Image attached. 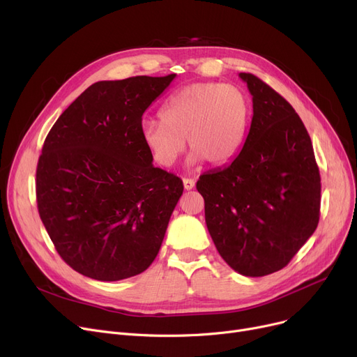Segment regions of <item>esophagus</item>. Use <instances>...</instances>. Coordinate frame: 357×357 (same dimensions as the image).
Listing matches in <instances>:
<instances>
[{"label":"esophagus","instance_id":"1","mask_svg":"<svg viewBox=\"0 0 357 357\" xmlns=\"http://www.w3.org/2000/svg\"><path fill=\"white\" fill-rule=\"evenodd\" d=\"M182 182H183V188L187 190V191H190V190H192L195 187V181L191 179V178H183Z\"/></svg>","mask_w":357,"mask_h":357}]
</instances>
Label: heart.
Returning a JSON list of instances; mask_svg holds the SVG:
<instances>
[{"label":"heart","mask_w":357,"mask_h":357,"mask_svg":"<svg viewBox=\"0 0 357 357\" xmlns=\"http://www.w3.org/2000/svg\"><path fill=\"white\" fill-rule=\"evenodd\" d=\"M250 102L231 84L199 82L176 90L162 106L160 119L142 122L140 135L151 160L172 166L185 149L191 147L188 163L223 165L239 151Z\"/></svg>","instance_id":"1"}]
</instances>
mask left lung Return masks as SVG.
Listing matches in <instances>:
<instances>
[{
	"mask_svg": "<svg viewBox=\"0 0 357 357\" xmlns=\"http://www.w3.org/2000/svg\"><path fill=\"white\" fill-rule=\"evenodd\" d=\"M252 121L238 156L201 175L197 190L217 251L246 277L286 267L319 222L321 178L302 119L275 90L239 73Z\"/></svg>",
	"mask_w": 357,
	"mask_h": 357,
	"instance_id": "obj_1",
	"label": "left lung"
}]
</instances>
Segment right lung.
I'll use <instances>...</instances> for the list:
<instances>
[{"instance_id":"obj_1","label":"right lung","mask_w":357,"mask_h":357,"mask_svg":"<svg viewBox=\"0 0 357 357\" xmlns=\"http://www.w3.org/2000/svg\"><path fill=\"white\" fill-rule=\"evenodd\" d=\"M175 77L91 84L46 137L36 169L38 210L55 250L77 273L123 280L159 254L183 185L153 166L140 127Z\"/></svg>"}]
</instances>
